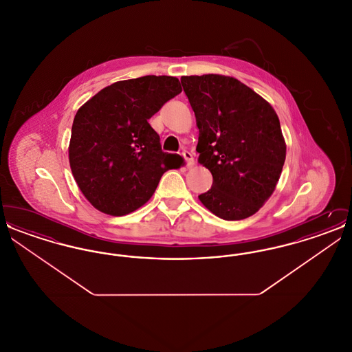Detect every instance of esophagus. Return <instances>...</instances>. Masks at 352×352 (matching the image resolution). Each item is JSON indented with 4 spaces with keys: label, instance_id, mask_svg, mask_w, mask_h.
<instances>
[{
    "label": "esophagus",
    "instance_id": "1",
    "mask_svg": "<svg viewBox=\"0 0 352 352\" xmlns=\"http://www.w3.org/2000/svg\"><path fill=\"white\" fill-rule=\"evenodd\" d=\"M182 157H184V161H186V164H187V166H191V165L194 164V158H192V154H191L190 151H182Z\"/></svg>",
    "mask_w": 352,
    "mask_h": 352
}]
</instances>
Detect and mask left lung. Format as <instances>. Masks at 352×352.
I'll return each mask as SVG.
<instances>
[{"instance_id":"1","label":"left lung","mask_w":352,"mask_h":352,"mask_svg":"<svg viewBox=\"0 0 352 352\" xmlns=\"http://www.w3.org/2000/svg\"><path fill=\"white\" fill-rule=\"evenodd\" d=\"M195 113L199 164L212 174L199 201L224 220L256 214L280 179L286 145L268 101L231 76H182Z\"/></svg>"}]
</instances>
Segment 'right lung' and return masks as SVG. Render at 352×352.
Instances as JSON below:
<instances>
[{
	"mask_svg": "<svg viewBox=\"0 0 352 352\" xmlns=\"http://www.w3.org/2000/svg\"><path fill=\"white\" fill-rule=\"evenodd\" d=\"M182 92L173 76L148 75L102 88L76 112L68 148L72 175L101 212L122 217L149 201L178 155L161 149L149 124Z\"/></svg>",
	"mask_w": 352,
	"mask_h": 352,
	"instance_id": "right-lung-1",
	"label": "right lung"
}]
</instances>
